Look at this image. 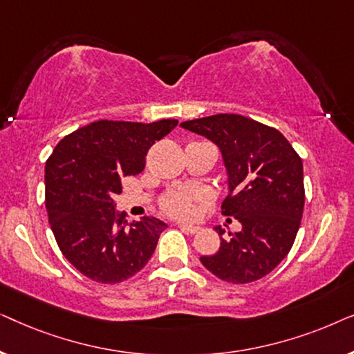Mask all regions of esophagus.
I'll list each match as a JSON object with an SVG mask.
<instances>
[{
    "instance_id": "34e87169",
    "label": "esophagus",
    "mask_w": 354,
    "mask_h": 354,
    "mask_svg": "<svg viewBox=\"0 0 354 354\" xmlns=\"http://www.w3.org/2000/svg\"><path fill=\"white\" fill-rule=\"evenodd\" d=\"M178 227H180L185 234H196V232H200V227L192 224H178Z\"/></svg>"
}]
</instances>
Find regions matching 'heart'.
I'll return each mask as SVG.
<instances>
[{
	"mask_svg": "<svg viewBox=\"0 0 354 354\" xmlns=\"http://www.w3.org/2000/svg\"><path fill=\"white\" fill-rule=\"evenodd\" d=\"M198 201H201V196L198 195V193L172 192L164 198L162 205H164V209H166L169 214L188 219V217L195 214Z\"/></svg>",
	"mask_w": 354,
	"mask_h": 354,
	"instance_id": "obj_1",
	"label": "heart"
}]
</instances>
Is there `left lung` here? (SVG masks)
<instances>
[{
  "label": "left lung",
  "mask_w": 354,
  "mask_h": 354,
  "mask_svg": "<svg viewBox=\"0 0 354 354\" xmlns=\"http://www.w3.org/2000/svg\"><path fill=\"white\" fill-rule=\"evenodd\" d=\"M180 127L219 148L229 195L222 214L241 230L222 239L217 253L201 256L205 268L229 283H250L277 268L292 250L304 207L303 161L277 129L239 114H216Z\"/></svg>",
  "instance_id": "left-lung-1"
}]
</instances>
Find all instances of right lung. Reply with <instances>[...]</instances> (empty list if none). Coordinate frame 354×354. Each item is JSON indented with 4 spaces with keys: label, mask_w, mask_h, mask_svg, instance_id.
I'll use <instances>...</instances> for the list:
<instances>
[{
    "label": "right lung",
    "mask_w": 354,
    "mask_h": 354,
    "mask_svg": "<svg viewBox=\"0 0 354 354\" xmlns=\"http://www.w3.org/2000/svg\"><path fill=\"white\" fill-rule=\"evenodd\" d=\"M176 119L151 124L98 120L57 143L45 167L48 219L66 259L95 282L119 283L145 268L166 222L129 221L115 207L122 180L145 169L156 140Z\"/></svg>",
    "instance_id": "right-lung-1"
}]
</instances>
